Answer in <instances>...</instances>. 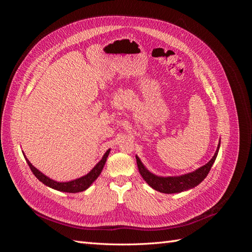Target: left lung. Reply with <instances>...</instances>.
Here are the masks:
<instances>
[{
  "label": "left lung",
  "instance_id": "8db88e82",
  "mask_svg": "<svg viewBox=\"0 0 252 252\" xmlns=\"http://www.w3.org/2000/svg\"><path fill=\"white\" fill-rule=\"evenodd\" d=\"M219 148H220V144L215 156H213V158L207 164L202 166L201 168H199L193 172L181 175V177H167V178L158 177V175L152 174L145 168V166L142 164L141 159L138 157H135V158H136V164H138V168L141 175L143 177V179L148 183V185L150 187L157 190V191L163 192V193H175V192L185 191V190L195 187L196 185H199L206 177H207V174L209 173L211 167L217 158Z\"/></svg>",
  "mask_w": 252,
  "mask_h": 252
}]
</instances>
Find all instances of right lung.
Returning a JSON list of instances; mask_svg holds the SVG:
<instances>
[{
  "label": "right lung",
  "mask_w": 252,
  "mask_h": 252,
  "mask_svg": "<svg viewBox=\"0 0 252 252\" xmlns=\"http://www.w3.org/2000/svg\"><path fill=\"white\" fill-rule=\"evenodd\" d=\"M109 151L110 150L106 151V154L104 155L103 158L94 166V168L91 170L88 174L84 175V177H82L80 179L73 180V181H70V182H64V183L56 182V181L49 179L48 177H46V175H44L41 171H39L35 168V167L32 166V164L30 163L28 159L26 158L24 154H23V155H24V157L26 158V162H27L28 166L30 167V169H32V173L43 183V184H45L50 188L59 190V191L75 193V192H81V191H84V190H86L96 180V178L98 177V175H100L101 171L103 170V167L106 163V159H107V158H108Z\"/></svg>",
  "instance_id": "right-lung-1"
}]
</instances>
